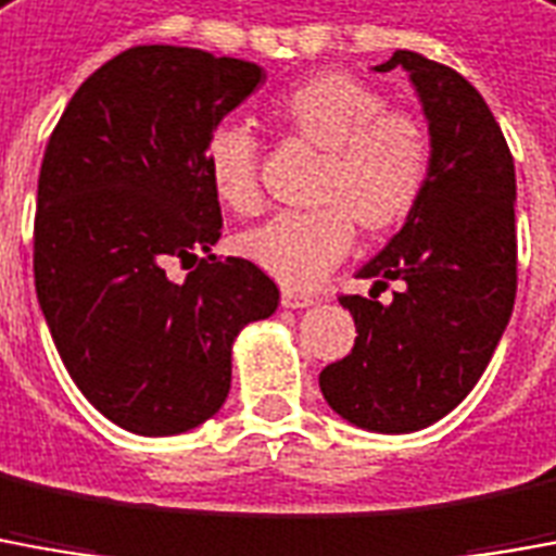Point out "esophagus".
<instances>
[{"mask_svg": "<svg viewBox=\"0 0 556 556\" xmlns=\"http://www.w3.org/2000/svg\"><path fill=\"white\" fill-rule=\"evenodd\" d=\"M315 296L312 293H302V290H293V287H285L281 290V305L285 308H308V305H315Z\"/></svg>", "mask_w": 556, "mask_h": 556, "instance_id": "esophagus-1", "label": "esophagus"}]
</instances>
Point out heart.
Wrapping results in <instances>:
<instances>
[{"label": "heart", "instance_id": "obj_1", "mask_svg": "<svg viewBox=\"0 0 556 556\" xmlns=\"http://www.w3.org/2000/svg\"><path fill=\"white\" fill-rule=\"evenodd\" d=\"M271 117L287 136L324 151L315 212H285L239 236L248 256L287 287L317 285L354 244V220L366 232L402 227L427 193L432 141L408 111L348 72H317L271 99ZM254 132L220 124L205 139V172L214 197L236 214L260 212Z\"/></svg>", "mask_w": 556, "mask_h": 556}]
</instances>
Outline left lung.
I'll return each instance as SVG.
<instances>
[{
    "label": "left lung",
    "mask_w": 556,
    "mask_h": 556,
    "mask_svg": "<svg viewBox=\"0 0 556 556\" xmlns=\"http://www.w3.org/2000/svg\"><path fill=\"white\" fill-rule=\"evenodd\" d=\"M405 68L430 126L432 172L415 214L342 296L354 351L320 372V393L348 424L415 432L454 412L488 369L518 290L515 160L488 102L454 68L396 51L375 72ZM401 290L384 306L377 293Z\"/></svg>",
    "instance_id": "left-lung-1"
}]
</instances>
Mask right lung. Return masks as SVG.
I'll list each match as a JSON object with an SVG mask.
<instances>
[{
  "instance_id": "obj_1",
  "label": "right lung",
  "mask_w": 556,
  "mask_h": 556,
  "mask_svg": "<svg viewBox=\"0 0 556 556\" xmlns=\"http://www.w3.org/2000/svg\"><path fill=\"white\" fill-rule=\"evenodd\" d=\"M256 63L139 45L78 87L38 175L36 293L78 390L136 435H178L227 402L232 342L278 308L251 260H217L205 139L263 84ZM210 254L184 282L172 258Z\"/></svg>"
}]
</instances>
